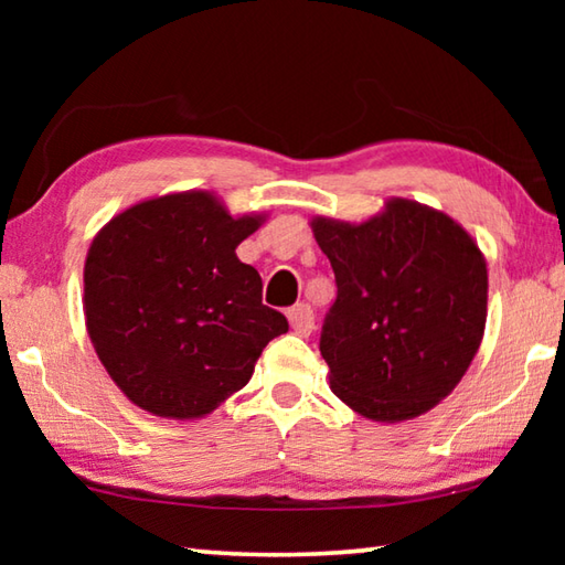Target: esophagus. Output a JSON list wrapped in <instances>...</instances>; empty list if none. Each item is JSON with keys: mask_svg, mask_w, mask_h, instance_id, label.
I'll return each mask as SVG.
<instances>
[{"mask_svg": "<svg viewBox=\"0 0 565 565\" xmlns=\"http://www.w3.org/2000/svg\"><path fill=\"white\" fill-rule=\"evenodd\" d=\"M286 317H289L291 329L299 333V337H309V333L313 331V309L309 303L291 306V309L286 311Z\"/></svg>", "mask_w": 565, "mask_h": 565, "instance_id": "34e87169", "label": "esophagus"}]
</instances>
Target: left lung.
<instances>
[{
  "label": "left lung",
  "mask_w": 565,
  "mask_h": 565,
  "mask_svg": "<svg viewBox=\"0 0 565 565\" xmlns=\"http://www.w3.org/2000/svg\"><path fill=\"white\" fill-rule=\"evenodd\" d=\"M311 232L339 289L319 343L333 394L381 424L431 411L481 347V248L448 214L398 196L361 224L313 216Z\"/></svg>",
  "instance_id": "1"
}]
</instances>
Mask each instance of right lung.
Returning <instances> with one entry per match:
<instances>
[{"mask_svg":"<svg viewBox=\"0 0 565 565\" xmlns=\"http://www.w3.org/2000/svg\"><path fill=\"white\" fill-rule=\"evenodd\" d=\"M264 222L194 189L145 199L99 228L84 262V319L131 404L177 420L212 414L289 331L262 303L259 271L236 256Z\"/></svg>","mask_w":565,"mask_h":565,"instance_id":"right-lung-1","label":"right lung"}]
</instances>
